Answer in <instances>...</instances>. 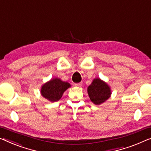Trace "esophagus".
Returning <instances> with one entry per match:
<instances>
[{
	"mask_svg": "<svg viewBox=\"0 0 151 151\" xmlns=\"http://www.w3.org/2000/svg\"><path fill=\"white\" fill-rule=\"evenodd\" d=\"M82 85H83V83H81V82L78 83H75V86H76V87H81Z\"/></svg>",
	"mask_w": 151,
	"mask_h": 151,
	"instance_id": "esophagus-1",
	"label": "esophagus"
}]
</instances>
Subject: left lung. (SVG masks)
Returning a JSON list of instances; mask_svg holds the SVG:
<instances>
[{
	"label": "left lung",
	"mask_w": 151,
	"mask_h": 151,
	"mask_svg": "<svg viewBox=\"0 0 151 151\" xmlns=\"http://www.w3.org/2000/svg\"><path fill=\"white\" fill-rule=\"evenodd\" d=\"M90 100L93 104L99 105L104 102L111 96V89L106 83L100 78H95L87 89Z\"/></svg>",
	"instance_id": "1"
}]
</instances>
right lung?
<instances>
[{
  "mask_svg": "<svg viewBox=\"0 0 151 151\" xmlns=\"http://www.w3.org/2000/svg\"><path fill=\"white\" fill-rule=\"evenodd\" d=\"M70 87L67 82H64L60 78H54L42 85L41 95L47 100L54 102L62 98L64 92Z\"/></svg>",
  "mask_w": 151,
  "mask_h": 151,
  "instance_id": "right-lung-1",
  "label": "right lung"
}]
</instances>
